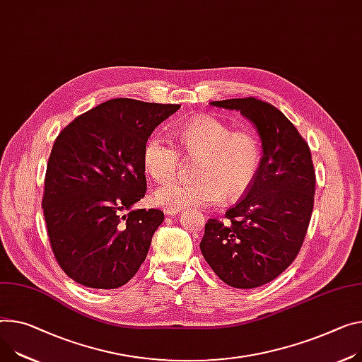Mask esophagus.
Returning <instances> with one entry per match:
<instances>
[{
    "label": "esophagus",
    "mask_w": 362,
    "mask_h": 362,
    "mask_svg": "<svg viewBox=\"0 0 362 362\" xmlns=\"http://www.w3.org/2000/svg\"><path fill=\"white\" fill-rule=\"evenodd\" d=\"M163 211H165L166 216H175V214H178L181 210H180V209H165Z\"/></svg>",
    "instance_id": "esophagus-1"
}]
</instances>
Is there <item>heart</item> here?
I'll list each match as a JSON object with an SVG mask.
<instances>
[{"instance_id":"obj_1","label":"heart","mask_w":362,"mask_h":362,"mask_svg":"<svg viewBox=\"0 0 362 362\" xmlns=\"http://www.w3.org/2000/svg\"><path fill=\"white\" fill-rule=\"evenodd\" d=\"M181 146L189 158H202L196 182H171L156 189L155 200L165 209L211 207L238 200L258 177L262 149L249 130H232L217 117L199 116L178 132ZM181 152L168 139L155 134L144 148V166L158 182L174 180L181 168Z\"/></svg>"}]
</instances>
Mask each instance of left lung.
Instances as JSON below:
<instances>
[{"label":"left lung","mask_w":362,"mask_h":362,"mask_svg":"<svg viewBox=\"0 0 362 362\" xmlns=\"http://www.w3.org/2000/svg\"><path fill=\"white\" fill-rule=\"evenodd\" d=\"M251 122L262 144L254 184L225 220L209 218L202 254L221 281L235 288L264 286L290 267L308 233L316 175L309 145L272 104L254 97L211 101Z\"/></svg>","instance_id":"obj_1"}]
</instances>
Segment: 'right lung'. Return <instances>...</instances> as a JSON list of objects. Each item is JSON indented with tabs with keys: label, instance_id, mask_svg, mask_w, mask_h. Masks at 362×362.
Instances as JSON below:
<instances>
[{
	"label": "right lung",
	"instance_id": "obj_1",
	"mask_svg": "<svg viewBox=\"0 0 362 362\" xmlns=\"http://www.w3.org/2000/svg\"><path fill=\"white\" fill-rule=\"evenodd\" d=\"M180 107L108 100L78 116L54 141L42 207L54 258L78 284L122 287L145 261L163 213L132 210L146 192L144 148Z\"/></svg>",
	"mask_w": 362,
	"mask_h": 362
}]
</instances>
